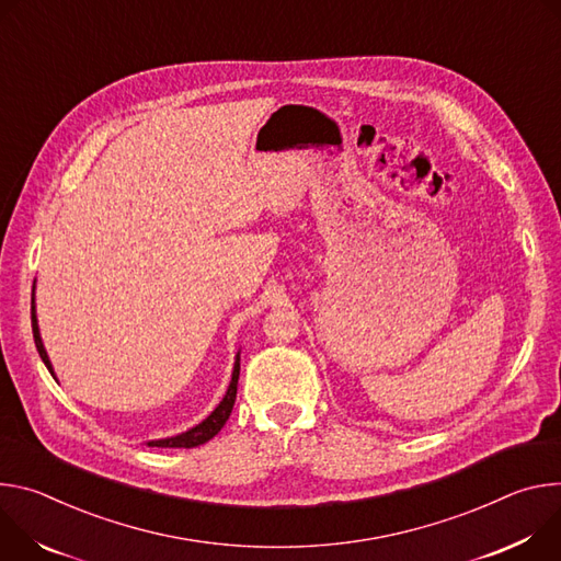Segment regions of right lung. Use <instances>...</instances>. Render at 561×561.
Masks as SVG:
<instances>
[{
    "label": "right lung",
    "instance_id": "add662e5",
    "mask_svg": "<svg viewBox=\"0 0 561 561\" xmlns=\"http://www.w3.org/2000/svg\"><path fill=\"white\" fill-rule=\"evenodd\" d=\"M31 321H33V339H35V347L39 352V358L44 360V365L48 367V371L55 379V369H53V363L46 354V347L42 343V336H39V325H37V312H35V285H33V298H31ZM238 377H240V352L236 354L233 358V369H231V381L227 386V392L222 397V401L214 408V412L203 419L198 425L184 430L180 434H175V437H167V439H153V442H147V446L151 448H196V446H203L207 444L209 439H214L216 434L220 432V427L227 423L231 410H233V403H236V392H238Z\"/></svg>",
    "mask_w": 561,
    "mask_h": 561
}]
</instances>
